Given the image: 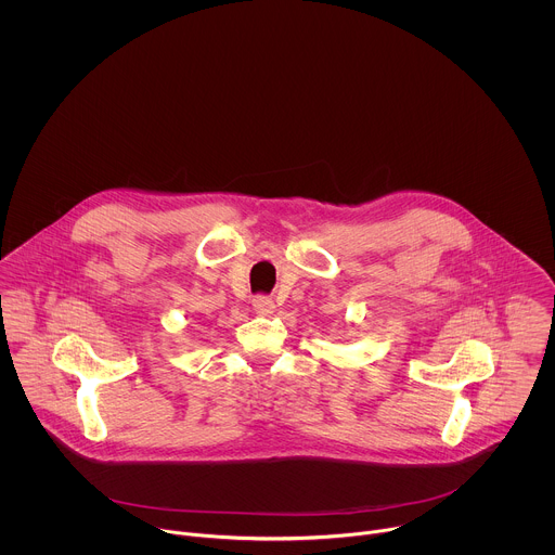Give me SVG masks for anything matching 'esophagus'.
Returning a JSON list of instances; mask_svg holds the SVG:
<instances>
[{
	"instance_id": "obj_1",
	"label": "esophagus",
	"mask_w": 555,
	"mask_h": 555,
	"mask_svg": "<svg viewBox=\"0 0 555 555\" xmlns=\"http://www.w3.org/2000/svg\"><path fill=\"white\" fill-rule=\"evenodd\" d=\"M251 306H254V310H256L258 314H262V317L271 314V312H273V308H275L273 299H271V297H267V295H254Z\"/></svg>"
}]
</instances>
